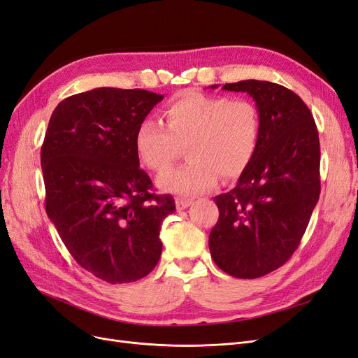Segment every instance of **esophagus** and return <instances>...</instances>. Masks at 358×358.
Listing matches in <instances>:
<instances>
[{
  "label": "esophagus",
  "instance_id": "esophagus-1",
  "mask_svg": "<svg viewBox=\"0 0 358 358\" xmlns=\"http://www.w3.org/2000/svg\"><path fill=\"white\" fill-rule=\"evenodd\" d=\"M175 203H176L178 210H183V208H187L191 204V201L187 200V199H176Z\"/></svg>",
  "mask_w": 358,
  "mask_h": 358
}]
</instances>
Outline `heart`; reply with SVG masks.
<instances>
[{"mask_svg": "<svg viewBox=\"0 0 358 358\" xmlns=\"http://www.w3.org/2000/svg\"><path fill=\"white\" fill-rule=\"evenodd\" d=\"M164 118L167 128L154 118L139 122L134 150L145 167L162 173L187 148L188 162L158 178L166 192L192 196L210 191L219 176L240 178L256 154L261 118L248 99L187 90L166 105Z\"/></svg>", "mask_w": 358, "mask_h": 358, "instance_id": "1", "label": "heart"}]
</instances>
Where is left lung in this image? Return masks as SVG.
<instances>
[{"label": "left lung", "instance_id": "8db88e82", "mask_svg": "<svg viewBox=\"0 0 358 358\" xmlns=\"http://www.w3.org/2000/svg\"><path fill=\"white\" fill-rule=\"evenodd\" d=\"M222 89L253 97L261 136L236 188L213 199L219 219L208 248L227 274L257 278L289 261L311 219L320 196L318 131L310 108L280 84L245 80Z\"/></svg>", "mask_w": 358, "mask_h": 358}]
</instances>
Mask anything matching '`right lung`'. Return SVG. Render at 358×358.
Segmentation results:
<instances>
[{
    "label": "right lung",
    "instance_id": "right-lung-1",
    "mask_svg": "<svg viewBox=\"0 0 358 358\" xmlns=\"http://www.w3.org/2000/svg\"><path fill=\"white\" fill-rule=\"evenodd\" d=\"M142 89H93L53 110L41 146L45 212L77 264L110 285L155 268L173 196L154 194L139 167L134 133L163 101Z\"/></svg>",
    "mask_w": 358,
    "mask_h": 358
}]
</instances>
